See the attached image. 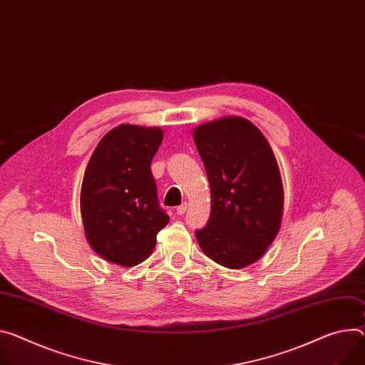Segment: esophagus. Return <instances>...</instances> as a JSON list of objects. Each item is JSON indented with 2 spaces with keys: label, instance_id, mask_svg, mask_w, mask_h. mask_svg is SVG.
<instances>
[{
  "label": "esophagus",
  "instance_id": "esophagus-1",
  "mask_svg": "<svg viewBox=\"0 0 365 365\" xmlns=\"http://www.w3.org/2000/svg\"><path fill=\"white\" fill-rule=\"evenodd\" d=\"M186 210H187V204L185 202L176 208V212H178V215H183L186 212Z\"/></svg>",
  "mask_w": 365,
  "mask_h": 365
}]
</instances>
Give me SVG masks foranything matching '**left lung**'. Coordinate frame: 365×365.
<instances>
[{"label": "left lung", "instance_id": "obj_1", "mask_svg": "<svg viewBox=\"0 0 365 365\" xmlns=\"http://www.w3.org/2000/svg\"><path fill=\"white\" fill-rule=\"evenodd\" d=\"M211 187V215L195 235L218 264L240 269L277 237L284 189L274 151L247 119L228 116L193 129Z\"/></svg>", "mask_w": 365, "mask_h": 365}]
</instances>
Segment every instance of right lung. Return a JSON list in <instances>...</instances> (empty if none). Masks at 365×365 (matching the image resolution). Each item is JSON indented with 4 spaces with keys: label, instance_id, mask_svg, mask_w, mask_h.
<instances>
[{
    "label": "right lung",
    "instance_id": "right-lung-1",
    "mask_svg": "<svg viewBox=\"0 0 365 365\" xmlns=\"http://www.w3.org/2000/svg\"><path fill=\"white\" fill-rule=\"evenodd\" d=\"M161 141L160 128L119 125L90 157L80 195L84 233L93 250L112 263H141L169 222L150 168Z\"/></svg>",
    "mask_w": 365,
    "mask_h": 365
}]
</instances>
